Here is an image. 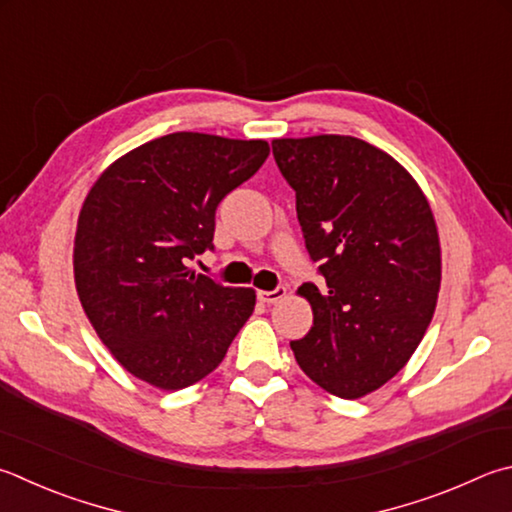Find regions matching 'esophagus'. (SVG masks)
I'll return each mask as SVG.
<instances>
[{
    "label": "esophagus",
    "mask_w": 512,
    "mask_h": 512,
    "mask_svg": "<svg viewBox=\"0 0 512 512\" xmlns=\"http://www.w3.org/2000/svg\"><path fill=\"white\" fill-rule=\"evenodd\" d=\"M257 297H259V302H264V304H275V302H280L282 297H286V288L277 286L275 291H257Z\"/></svg>",
    "instance_id": "esophagus-1"
}]
</instances>
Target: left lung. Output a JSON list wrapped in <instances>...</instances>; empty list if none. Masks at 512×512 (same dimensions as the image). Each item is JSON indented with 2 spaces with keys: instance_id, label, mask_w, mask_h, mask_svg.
Segmentation results:
<instances>
[{
  "instance_id": "obj_1",
  "label": "left lung",
  "mask_w": 512,
  "mask_h": 512,
  "mask_svg": "<svg viewBox=\"0 0 512 512\" xmlns=\"http://www.w3.org/2000/svg\"><path fill=\"white\" fill-rule=\"evenodd\" d=\"M273 156L324 277L322 288H297L313 327L291 342L295 360L329 394L367 396L405 367L434 315L441 246L432 208L401 163L360 138H275Z\"/></svg>"
}]
</instances>
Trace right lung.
Masks as SVG:
<instances>
[{"label": "right lung", "instance_id": "add662e5", "mask_svg": "<svg viewBox=\"0 0 512 512\" xmlns=\"http://www.w3.org/2000/svg\"><path fill=\"white\" fill-rule=\"evenodd\" d=\"M268 154L266 141L176 132L120 156L89 190L73 275L91 327L129 374L174 392L224 360L255 291L188 262L215 248L217 206Z\"/></svg>", "mask_w": 512, "mask_h": 512}]
</instances>
